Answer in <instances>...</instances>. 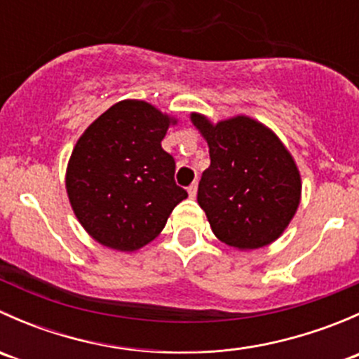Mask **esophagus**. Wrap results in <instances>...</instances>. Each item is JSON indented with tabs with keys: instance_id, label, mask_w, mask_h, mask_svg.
<instances>
[{
	"instance_id": "34e87169",
	"label": "esophagus",
	"mask_w": 359,
	"mask_h": 359,
	"mask_svg": "<svg viewBox=\"0 0 359 359\" xmlns=\"http://www.w3.org/2000/svg\"><path fill=\"white\" fill-rule=\"evenodd\" d=\"M187 193H189V198H196L198 193V184L193 182L189 187H187Z\"/></svg>"
}]
</instances>
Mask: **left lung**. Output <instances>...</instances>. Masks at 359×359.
<instances>
[{
  "label": "left lung",
  "mask_w": 359,
  "mask_h": 359,
  "mask_svg": "<svg viewBox=\"0 0 359 359\" xmlns=\"http://www.w3.org/2000/svg\"><path fill=\"white\" fill-rule=\"evenodd\" d=\"M191 123L208 144L198 203L213 234L236 250L274 243L300 205L302 179L280 137L250 116L213 123L191 112Z\"/></svg>",
  "instance_id": "8db88e82"
}]
</instances>
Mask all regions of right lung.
Instances as JSON below:
<instances>
[{"instance_id":"obj_1","label":"right lung","mask_w":359,"mask_h":359,"mask_svg":"<svg viewBox=\"0 0 359 359\" xmlns=\"http://www.w3.org/2000/svg\"><path fill=\"white\" fill-rule=\"evenodd\" d=\"M179 119L139 99L119 100L76 142L66 191L83 229L102 247L137 252L165 227L187 193L161 140Z\"/></svg>"}]
</instances>
